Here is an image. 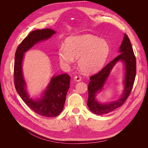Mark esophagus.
I'll list each match as a JSON object with an SVG mask.
<instances>
[{"label":"esophagus","mask_w":148,"mask_h":148,"mask_svg":"<svg viewBox=\"0 0 148 148\" xmlns=\"http://www.w3.org/2000/svg\"><path fill=\"white\" fill-rule=\"evenodd\" d=\"M74 80L76 82H79L80 81H82V77H80L79 75H78V76H75V78H74Z\"/></svg>","instance_id":"esophagus-1"}]
</instances>
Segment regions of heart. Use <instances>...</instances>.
Listing matches in <instances>:
<instances>
[{
	"instance_id": "b5f03b06",
	"label": "heart",
	"mask_w": 148,
	"mask_h": 148,
	"mask_svg": "<svg viewBox=\"0 0 148 148\" xmlns=\"http://www.w3.org/2000/svg\"><path fill=\"white\" fill-rule=\"evenodd\" d=\"M57 53L61 64L71 65L75 59H78L79 69L84 73H91L104 64L109 53V45L95 36L84 34L67 38L65 46H61Z\"/></svg>"
}]
</instances>
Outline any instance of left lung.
<instances>
[{"mask_svg":"<svg viewBox=\"0 0 148 148\" xmlns=\"http://www.w3.org/2000/svg\"><path fill=\"white\" fill-rule=\"evenodd\" d=\"M119 54L110 62L106 65L97 73L89 78L88 84V99L87 105L92 112L97 115L108 114L122 106L130 94L135 82L136 72V58L134 54L130 41L126 34L119 51ZM123 62L124 65V90L122 95L118 100L107 103H101L96 100L98 93L103 88L110 73L113 66L118 61Z\"/></svg>","mask_w":148,"mask_h":148,"instance_id":"obj_1","label":"left lung"}]
</instances>
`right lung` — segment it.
Listing matches in <instances>:
<instances>
[{
  "mask_svg": "<svg viewBox=\"0 0 148 148\" xmlns=\"http://www.w3.org/2000/svg\"><path fill=\"white\" fill-rule=\"evenodd\" d=\"M56 33L54 30L49 28L32 31L17 47L15 56L14 83L18 94L31 110L48 117H56L63 110L70 88V77L66 73L53 76L41 97L35 99L30 97L27 92L22 65L25 52L37 43L51 38Z\"/></svg>",
  "mask_w": 148,
  "mask_h": 148,
  "instance_id": "obj_1",
  "label": "right lung"
}]
</instances>
